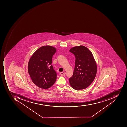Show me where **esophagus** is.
Listing matches in <instances>:
<instances>
[{
    "mask_svg": "<svg viewBox=\"0 0 127 127\" xmlns=\"http://www.w3.org/2000/svg\"><path fill=\"white\" fill-rule=\"evenodd\" d=\"M60 74L62 76H64L65 75V74H66V73L65 72H61L60 73Z\"/></svg>",
    "mask_w": 127,
    "mask_h": 127,
    "instance_id": "obj_1",
    "label": "esophagus"
}]
</instances>
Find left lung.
Returning a JSON list of instances; mask_svg holds the SVG:
<instances>
[{
	"label": "left lung",
	"mask_w": 127,
	"mask_h": 127,
	"mask_svg": "<svg viewBox=\"0 0 127 127\" xmlns=\"http://www.w3.org/2000/svg\"><path fill=\"white\" fill-rule=\"evenodd\" d=\"M75 57L73 75L69 78L71 87L76 90L84 89L94 81L97 71L95 61L92 53L86 47H74L69 50Z\"/></svg>",
	"instance_id": "left-lung-1"
}]
</instances>
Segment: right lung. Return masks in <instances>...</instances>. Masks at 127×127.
Returning <instances> with one entry per match:
<instances>
[{
	"instance_id": "right-lung-1",
	"label": "right lung",
	"mask_w": 127,
	"mask_h": 127,
	"mask_svg": "<svg viewBox=\"0 0 127 127\" xmlns=\"http://www.w3.org/2000/svg\"><path fill=\"white\" fill-rule=\"evenodd\" d=\"M56 51L53 47L43 46L36 50L29 60V73L33 82L40 88H49L56 81L57 74L52 65Z\"/></svg>"
}]
</instances>
